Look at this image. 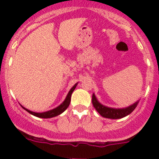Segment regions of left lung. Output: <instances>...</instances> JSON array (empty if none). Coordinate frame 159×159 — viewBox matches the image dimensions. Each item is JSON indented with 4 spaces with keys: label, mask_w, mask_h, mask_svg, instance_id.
Segmentation results:
<instances>
[{
    "label": "left lung",
    "mask_w": 159,
    "mask_h": 159,
    "mask_svg": "<svg viewBox=\"0 0 159 159\" xmlns=\"http://www.w3.org/2000/svg\"><path fill=\"white\" fill-rule=\"evenodd\" d=\"M138 102H136L135 103L128 107L123 108V109H115V108L107 107L102 105L98 102L95 95L93 94V95H92V104H93L94 107L96 109L97 111L100 114V116H102V117L107 118V119H121V118L128 116L129 114L131 113L135 109Z\"/></svg>",
    "instance_id": "1"
}]
</instances>
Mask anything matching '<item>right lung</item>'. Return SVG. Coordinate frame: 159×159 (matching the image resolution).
Returning <instances> with one entry per match:
<instances>
[{
  "instance_id": "add662e5",
  "label": "right lung",
  "mask_w": 159,
  "mask_h": 159,
  "mask_svg": "<svg viewBox=\"0 0 159 159\" xmlns=\"http://www.w3.org/2000/svg\"><path fill=\"white\" fill-rule=\"evenodd\" d=\"M76 84H75L74 86L71 88V89L70 90V92H68V94H67V97H66L65 100L64 101V102L61 103V104L60 105L59 107H57V108H55V109H53V110H51V111H46V112H43V113H36V112H33V111H31L28 110V109H26V108H25L24 107H22L25 109V110L27 111L29 113L32 114V115H33V116H36V117H39V118H43V119H48V118H52V117H55V116H59V115H60L61 113H63V112L64 111L67 109V107H68V106H69L70 104V102H71V94H72L73 91L75 90V88H76Z\"/></svg>"
}]
</instances>
